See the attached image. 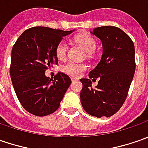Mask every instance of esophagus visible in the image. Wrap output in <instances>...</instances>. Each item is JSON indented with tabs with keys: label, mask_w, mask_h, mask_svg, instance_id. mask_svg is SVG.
Segmentation results:
<instances>
[{
	"label": "esophagus",
	"mask_w": 148,
	"mask_h": 148,
	"mask_svg": "<svg viewBox=\"0 0 148 148\" xmlns=\"http://www.w3.org/2000/svg\"><path fill=\"white\" fill-rule=\"evenodd\" d=\"M71 80L72 82H76V81H77V79H75V78H73V77H71Z\"/></svg>",
	"instance_id": "esophagus-1"
}]
</instances>
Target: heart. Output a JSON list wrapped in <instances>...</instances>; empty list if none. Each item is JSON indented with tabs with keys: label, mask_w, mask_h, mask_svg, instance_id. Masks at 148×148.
I'll use <instances>...</instances> for the list:
<instances>
[{
	"label": "heart",
	"mask_w": 148,
	"mask_h": 148,
	"mask_svg": "<svg viewBox=\"0 0 148 148\" xmlns=\"http://www.w3.org/2000/svg\"><path fill=\"white\" fill-rule=\"evenodd\" d=\"M76 41L81 47H82L83 49L87 53H91L92 52H94L95 49H96L95 40L91 36L87 35V34L78 36L76 38ZM67 49H68V45L65 41H62L58 45L57 49H56V54L58 59L62 60L65 58L66 53H67ZM86 66L84 64H79L73 62H69L62 66V71L70 76L78 77L86 69Z\"/></svg>",
	"instance_id": "b5f03b06"
}]
</instances>
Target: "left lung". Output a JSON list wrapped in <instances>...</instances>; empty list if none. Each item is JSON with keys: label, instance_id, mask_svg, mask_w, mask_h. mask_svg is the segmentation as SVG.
<instances>
[{"label": "left lung", "instance_id": "8db88e82", "mask_svg": "<svg viewBox=\"0 0 148 148\" xmlns=\"http://www.w3.org/2000/svg\"><path fill=\"white\" fill-rule=\"evenodd\" d=\"M90 34L99 38L103 53L97 66L82 83L81 102L89 114L97 118L110 117L125 101L135 72V49L132 39L114 26L98 27ZM99 79L95 88L90 79Z\"/></svg>", "mask_w": 148, "mask_h": 148}]
</instances>
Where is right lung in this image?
<instances>
[{
	"label": "right lung",
	"mask_w": 148,
	"mask_h": 148,
	"mask_svg": "<svg viewBox=\"0 0 148 148\" xmlns=\"http://www.w3.org/2000/svg\"><path fill=\"white\" fill-rule=\"evenodd\" d=\"M75 29L63 31L37 26L26 29L13 46L10 78L16 96L25 110L36 116H46L59 108L70 77L58 72L53 80L45 71L58 64L56 49L62 38Z\"/></svg>",
	"instance_id": "right-lung-1"
}]
</instances>
